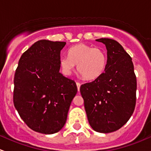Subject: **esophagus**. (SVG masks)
I'll return each instance as SVG.
<instances>
[{
    "mask_svg": "<svg viewBox=\"0 0 151 151\" xmlns=\"http://www.w3.org/2000/svg\"><path fill=\"white\" fill-rule=\"evenodd\" d=\"M76 85H77L78 91H79V90H80V87H81V83H78V82H76Z\"/></svg>",
    "mask_w": 151,
    "mask_h": 151,
    "instance_id": "34e87169",
    "label": "esophagus"
}]
</instances>
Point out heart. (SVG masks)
<instances>
[{
  "label": "heart",
  "instance_id": "b5f03b06",
  "mask_svg": "<svg viewBox=\"0 0 151 151\" xmlns=\"http://www.w3.org/2000/svg\"><path fill=\"white\" fill-rule=\"evenodd\" d=\"M60 63L66 74H70L77 65V70L86 80L98 78L104 72L107 64L103 49L86 43H78L68 51V56H62Z\"/></svg>",
  "mask_w": 151,
  "mask_h": 151
}]
</instances>
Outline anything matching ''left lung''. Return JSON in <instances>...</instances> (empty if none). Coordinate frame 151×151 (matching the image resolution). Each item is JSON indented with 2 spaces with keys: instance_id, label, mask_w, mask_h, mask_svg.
I'll return each mask as SVG.
<instances>
[{
  "instance_id": "left-lung-1",
  "label": "left lung",
  "mask_w": 151,
  "mask_h": 151,
  "mask_svg": "<svg viewBox=\"0 0 151 151\" xmlns=\"http://www.w3.org/2000/svg\"><path fill=\"white\" fill-rule=\"evenodd\" d=\"M107 49L105 72L94 81L81 86L88 123L94 131L110 133L122 128L136 105L137 80L131 57L122 45L99 38Z\"/></svg>"
}]
</instances>
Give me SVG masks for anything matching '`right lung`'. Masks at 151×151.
Listing matches in <instances>:
<instances>
[{
    "mask_svg": "<svg viewBox=\"0 0 151 151\" xmlns=\"http://www.w3.org/2000/svg\"><path fill=\"white\" fill-rule=\"evenodd\" d=\"M66 42L40 40L22 54L14 79V105L24 123L51 134L64 127L77 93L74 81L60 73V52Z\"/></svg>",
    "mask_w": 151,
    "mask_h": 151,
    "instance_id": "add662e5",
    "label": "right lung"
}]
</instances>
